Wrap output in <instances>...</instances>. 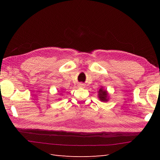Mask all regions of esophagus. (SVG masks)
Segmentation results:
<instances>
[{
	"label": "esophagus",
	"instance_id": "1",
	"mask_svg": "<svg viewBox=\"0 0 160 160\" xmlns=\"http://www.w3.org/2000/svg\"><path fill=\"white\" fill-rule=\"evenodd\" d=\"M84 85L83 84H79V87H83Z\"/></svg>",
	"mask_w": 160,
	"mask_h": 160
}]
</instances>
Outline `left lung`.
Masks as SVG:
<instances>
[{
    "mask_svg": "<svg viewBox=\"0 0 160 160\" xmlns=\"http://www.w3.org/2000/svg\"><path fill=\"white\" fill-rule=\"evenodd\" d=\"M99 98L101 101H108V93L107 91L105 90H103L102 89H99Z\"/></svg>",
    "mask_w": 160,
    "mask_h": 160,
    "instance_id": "1",
    "label": "left lung"
}]
</instances>
